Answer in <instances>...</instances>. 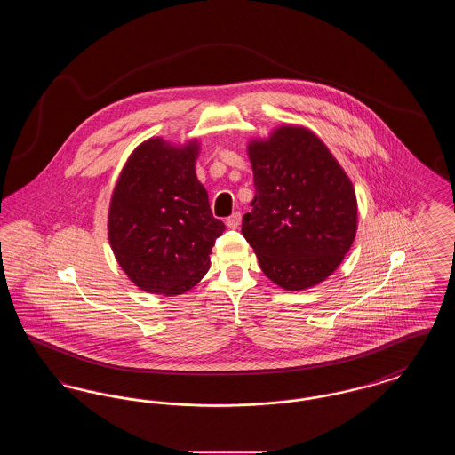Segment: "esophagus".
<instances>
[{
	"mask_svg": "<svg viewBox=\"0 0 455 455\" xmlns=\"http://www.w3.org/2000/svg\"><path fill=\"white\" fill-rule=\"evenodd\" d=\"M240 220H242V217H240V213L238 212H235L232 217L227 218L225 220V223H227V227L228 228H232V230H235V228H238V225H240Z\"/></svg>",
	"mask_w": 455,
	"mask_h": 455,
	"instance_id": "1",
	"label": "esophagus"
}]
</instances>
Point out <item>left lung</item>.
<instances>
[{
  "label": "left lung",
  "mask_w": 455,
  "mask_h": 455,
  "mask_svg": "<svg viewBox=\"0 0 455 455\" xmlns=\"http://www.w3.org/2000/svg\"><path fill=\"white\" fill-rule=\"evenodd\" d=\"M254 172L252 212L242 234L262 273L288 291L327 280L358 230L351 179L308 128L284 124L247 143Z\"/></svg>",
  "instance_id": "left-lung-1"
}]
</instances>
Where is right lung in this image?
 <instances>
[{"label": "right lung", "instance_id": "1", "mask_svg": "<svg viewBox=\"0 0 455 455\" xmlns=\"http://www.w3.org/2000/svg\"><path fill=\"white\" fill-rule=\"evenodd\" d=\"M201 143L173 145L155 136L140 143L110 196L108 235L126 276L140 290L182 295L210 269L215 240L225 232L197 180Z\"/></svg>", "mask_w": 455, "mask_h": 455}]
</instances>
